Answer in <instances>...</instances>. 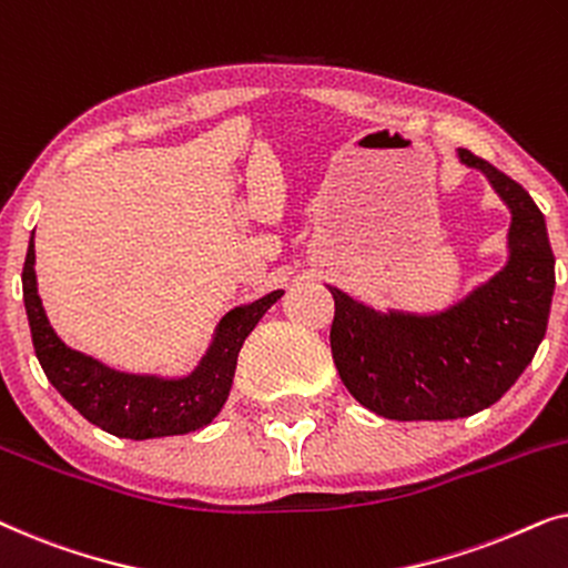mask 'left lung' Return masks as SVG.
Instances as JSON below:
<instances>
[{
    "instance_id": "8db88e82",
    "label": "left lung",
    "mask_w": 568,
    "mask_h": 568,
    "mask_svg": "<svg viewBox=\"0 0 568 568\" xmlns=\"http://www.w3.org/2000/svg\"><path fill=\"white\" fill-rule=\"evenodd\" d=\"M511 212L509 261L445 313H377L333 290L331 352L348 393L395 422H447L494 406L546 336L554 297V251L546 220L523 185L468 150Z\"/></svg>"
}]
</instances>
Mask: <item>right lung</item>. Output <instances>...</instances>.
<instances>
[{"instance_id": "add662e5", "label": "right lung", "mask_w": 568, "mask_h": 568, "mask_svg": "<svg viewBox=\"0 0 568 568\" xmlns=\"http://www.w3.org/2000/svg\"><path fill=\"white\" fill-rule=\"evenodd\" d=\"M33 266L36 243L30 237L22 266V300L36 356L45 377L90 424L123 439L173 437L196 432L212 422L230 395L243 341L284 294V290H276L251 305L230 310L216 325L212 346L199 367L189 377L162 379L115 372L92 356L69 348L53 333L43 313Z\"/></svg>"}]
</instances>
